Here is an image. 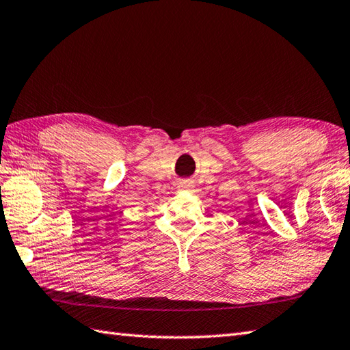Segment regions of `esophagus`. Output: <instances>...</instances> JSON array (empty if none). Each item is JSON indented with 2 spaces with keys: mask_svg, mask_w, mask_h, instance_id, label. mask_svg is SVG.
Returning a JSON list of instances; mask_svg holds the SVG:
<instances>
[{
  "mask_svg": "<svg viewBox=\"0 0 350 350\" xmlns=\"http://www.w3.org/2000/svg\"><path fill=\"white\" fill-rule=\"evenodd\" d=\"M194 185H192V180H180L177 183V188L179 189H191Z\"/></svg>",
  "mask_w": 350,
  "mask_h": 350,
  "instance_id": "obj_1",
  "label": "esophagus"
}]
</instances>
